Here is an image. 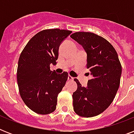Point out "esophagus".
<instances>
[{
  "label": "esophagus",
  "mask_w": 134,
  "mask_h": 134,
  "mask_svg": "<svg viewBox=\"0 0 134 134\" xmlns=\"http://www.w3.org/2000/svg\"><path fill=\"white\" fill-rule=\"evenodd\" d=\"M68 80H69V81H73L74 78L72 77V76H71L70 75H69L68 76Z\"/></svg>",
  "instance_id": "1"
}]
</instances>
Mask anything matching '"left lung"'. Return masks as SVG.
Instances as JSON below:
<instances>
[{"mask_svg": "<svg viewBox=\"0 0 134 134\" xmlns=\"http://www.w3.org/2000/svg\"><path fill=\"white\" fill-rule=\"evenodd\" d=\"M87 53V68L92 79L87 87L79 80L73 93L74 112L85 118L99 115L114 99L120 83L122 66L114 47L106 39L88 32H74L70 36Z\"/></svg>", "mask_w": 134, "mask_h": 134, "instance_id": "8db88e82", "label": "left lung"}]
</instances>
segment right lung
Wrapping results in <instances>:
<instances>
[{"label":"right lung","mask_w":134,"mask_h":134,"mask_svg":"<svg viewBox=\"0 0 134 134\" xmlns=\"http://www.w3.org/2000/svg\"><path fill=\"white\" fill-rule=\"evenodd\" d=\"M71 31L48 29L37 33L20 55L17 83L21 97L36 113L46 115L55 110L57 97L68 78V73L57 74L50 69L56 65L60 45Z\"/></svg>","instance_id":"obj_1"}]
</instances>
